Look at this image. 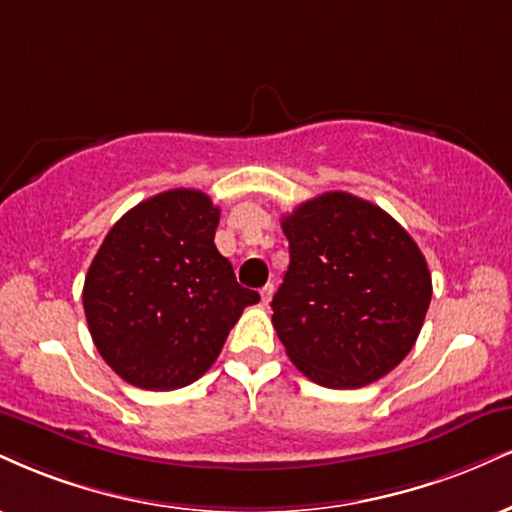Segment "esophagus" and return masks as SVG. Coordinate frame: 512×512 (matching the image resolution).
Segmentation results:
<instances>
[{"mask_svg":"<svg viewBox=\"0 0 512 512\" xmlns=\"http://www.w3.org/2000/svg\"><path fill=\"white\" fill-rule=\"evenodd\" d=\"M260 295H262V305H269V303H272V295H274V283H267V286H264L262 291H260Z\"/></svg>","mask_w":512,"mask_h":512,"instance_id":"34e87169","label":"esophagus"}]
</instances>
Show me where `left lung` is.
Returning <instances> with one entry per match:
<instances>
[{"mask_svg": "<svg viewBox=\"0 0 512 512\" xmlns=\"http://www.w3.org/2000/svg\"><path fill=\"white\" fill-rule=\"evenodd\" d=\"M291 264L272 300L293 365L326 389H360L400 365L432 300V274L391 214L324 193L286 214Z\"/></svg>", "mask_w": 512, "mask_h": 512, "instance_id": "obj_1", "label": "left lung"}]
</instances>
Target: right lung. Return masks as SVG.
Returning <instances> with one entry per match:
<instances>
[{"instance_id": "add662e5", "label": "right lung", "mask_w": 512, "mask_h": 512, "mask_svg": "<svg viewBox=\"0 0 512 512\" xmlns=\"http://www.w3.org/2000/svg\"><path fill=\"white\" fill-rule=\"evenodd\" d=\"M219 207L176 188L128 209L92 260L83 307L97 350L128 384L174 391L214 365L260 295L214 245Z\"/></svg>"}]
</instances>
